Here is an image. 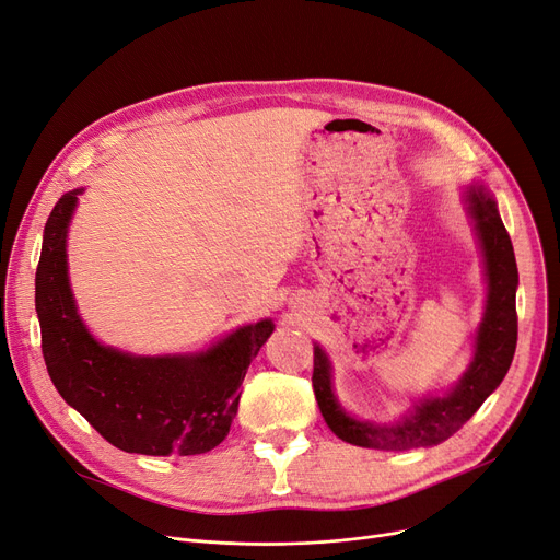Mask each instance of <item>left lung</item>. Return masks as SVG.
Masks as SVG:
<instances>
[{"label": "left lung", "instance_id": "left-lung-1", "mask_svg": "<svg viewBox=\"0 0 560 560\" xmlns=\"http://www.w3.org/2000/svg\"><path fill=\"white\" fill-rule=\"evenodd\" d=\"M467 213L475 220V231L483 249V265L488 279L486 313L477 331L475 359L458 384L445 397H429L416 404L406 418L395 424H374L351 418L338 404L331 388V363L319 345L313 347V390L319 413L329 429L349 445L406 452L416 447H431L454 435L490 393L506 376L515 345H517V265L511 235L499 218L494 197L475 184L465 195Z\"/></svg>", "mask_w": 560, "mask_h": 560}]
</instances>
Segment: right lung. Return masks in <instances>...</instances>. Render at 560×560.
Segmentation results:
<instances>
[{"label":"right lung","mask_w":560,"mask_h":560,"mask_svg":"<svg viewBox=\"0 0 560 560\" xmlns=\"http://www.w3.org/2000/svg\"><path fill=\"white\" fill-rule=\"evenodd\" d=\"M81 192L56 201L36 270V313L51 384L117 450L147 456L211 452L238 413L241 384L275 331L272 319L186 357H133L97 342L77 313L68 279L66 238Z\"/></svg>","instance_id":"1"}]
</instances>
